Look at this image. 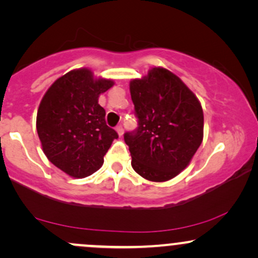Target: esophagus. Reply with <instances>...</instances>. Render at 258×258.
<instances>
[{"label":"esophagus","mask_w":258,"mask_h":258,"mask_svg":"<svg viewBox=\"0 0 258 258\" xmlns=\"http://www.w3.org/2000/svg\"><path fill=\"white\" fill-rule=\"evenodd\" d=\"M116 131H117V133H119V136H120V137H121V136L123 135V127L121 126V125L116 126Z\"/></svg>","instance_id":"obj_1"}]
</instances>
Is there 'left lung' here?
Wrapping results in <instances>:
<instances>
[{
  "label": "left lung",
  "mask_w": 258,
  "mask_h": 258,
  "mask_svg": "<svg viewBox=\"0 0 258 258\" xmlns=\"http://www.w3.org/2000/svg\"><path fill=\"white\" fill-rule=\"evenodd\" d=\"M138 127L123 135L133 170L152 182H165L188 166L204 137L199 99L173 73L153 68L130 82Z\"/></svg>",
  "instance_id": "8db88e82"
}]
</instances>
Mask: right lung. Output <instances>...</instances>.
Masks as SVG:
<instances>
[{"label":"right lung","instance_id":"right-lung-1","mask_svg":"<svg viewBox=\"0 0 258 258\" xmlns=\"http://www.w3.org/2000/svg\"><path fill=\"white\" fill-rule=\"evenodd\" d=\"M112 85V80L94 79L88 69L72 70L53 82L38 106L36 128L44 155L74 178L98 171L119 137L98 104Z\"/></svg>","mask_w":258,"mask_h":258}]
</instances>
